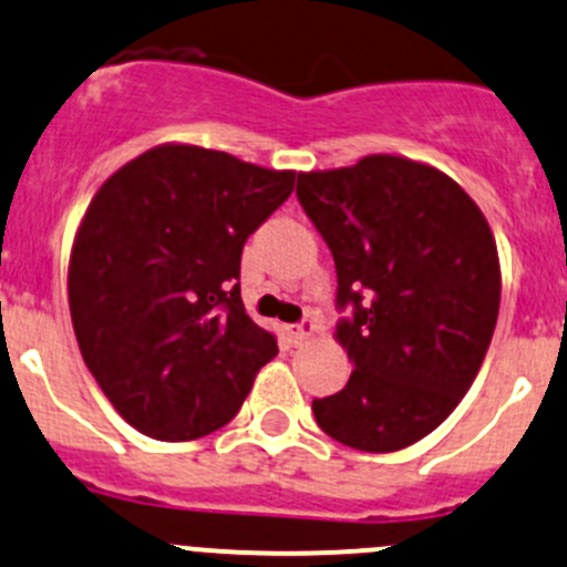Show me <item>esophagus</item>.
Returning a JSON list of instances; mask_svg holds the SVG:
<instances>
[{
  "instance_id": "34e87169",
  "label": "esophagus",
  "mask_w": 567,
  "mask_h": 567,
  "mask_svg": "<svg viewBox=\"0 0 567 567\" xmlns=\"http://www.w3.org/2000/svg\"><path fill=\"white\" fill-rule=\"evenodd\" d=\"M315 329H318V326H315V318H312V315H307V318L299 320V323L288 326V329H285V333H288V339H290V342L301 344L303 339H309V337H312Z\"/></svg>"
}]
</instances>
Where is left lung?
<instances>
[{"label": "left lung", "mask_w": 567, "mask_h": 567, "mask_svg": "<svg viewBox=\"0 0 567 567\" xmlns=\"http://www.w3.org/2000/svg\"><path fill=\"white\" fill-rule=\"evenodd\" d=\"M299 204L337 266V339L353 374L312 399L337 443L389 454L426 437L473 385L499 312L497 244L437 168L372 154L299 174Z\"/></svg>", "instance_id": "left-lung-1"}]
</instances>
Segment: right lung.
Wrapping results in <instances>:
<instances>
[{"label":"right lung","instance_id":"add662e5","mask_svg":"<svg viewBox=\"0 0 567 567\" xmlns=\"http://www.w3.org/2000/svg\"><path fill=\"white\" fill-rule=\"evenodd\" d=\"M268 171L200 146H157L86 208L68 293L83 361L127 424L182 443L238 413L277 339L241 303L244 241L293 193Z\"/></svg>","mask_w":567,"mask_h":567}]
</instances>
